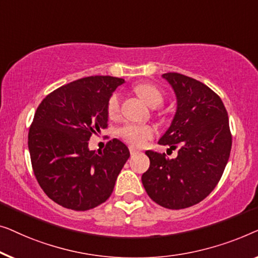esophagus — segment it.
<instances>
[{"label":"esophagus","instance_id":"obj_1","mask_svg":"<svg viewBox=\"0 0 258 258\" xmlns=\"http://www.w3.org/2000/svg\"><path fill=\"white\" fill-rule=\"evenodd\" d=\"M130 153H131V155H136V154L139 153V151L136 150L134 147H130Z\"/></svg>","mask_w":258,"mask_h":258}]
</instances>
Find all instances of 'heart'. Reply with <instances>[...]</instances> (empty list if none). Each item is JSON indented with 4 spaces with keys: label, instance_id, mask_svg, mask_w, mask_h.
Here are the masks:
<instances>
[{
    "label": "heart",
    "instance_id": "b5f03b06",
    "mask_svg": "<svg viewBox=\"0 0 258 258\" xmlns=\"http://www.w3.org/2000/svg\"><path fill=\"white\" fill-rule=\"evenodd\" d=\"M134 91L143 98L145 103L151 107H159L164 104L165 93L162 90L152 83H141L134 86ZM120 111V97L117 92L112 93L106 104L107 115L111 119L118 117ZM119 137L125 143L134 147H143L154 136V130L148 125L126 124L118 130Z\"/></svg>",
    "mask_w": 258,
    "mask_h": 258
}]
</instances>
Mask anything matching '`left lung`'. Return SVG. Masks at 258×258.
<instances>
[{
    "label": "left lung",
    "instance_id": "left-lung-1",
    "mask_svg": "<svg viewBox=\"0 0 258 258\" xmlns=\"http://www.w3.org/2000/svg\"><path fill=\"white\" fill-rule=\"evenodd\" d=\"M176 94V113L159 140L177 151L175 159L147 151L150 168L141 176L148 197L168 209L201 202L222 176L231 150L229 119L221 98L188 76L162 75Z\"/></svg>",
    "mask_w": 258,
    "mask_h": 258
}]
</instances>
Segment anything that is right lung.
Returning <instances> with one entry per match:
<instances>
[{
	"mask_svg": "<svg viewBox=\"0 0 258 258\" xmlns=\"http://www.w3.org/2000/svg\"><path fill=\"white\" fill-rule=\"evenodd\" d=\"M125 81L91 76L49 93L35 112L28 134L32 170L43 191L64 208L84 212L113 191L130 151L120 140L90 151L93 133L107 128L106 104Z\"/></svg>",
	"mask_w": 258,
	"mask_h": 258,
	"instance_id": "1",
	"label": "right lung"
}]
</instances>
